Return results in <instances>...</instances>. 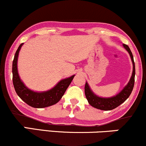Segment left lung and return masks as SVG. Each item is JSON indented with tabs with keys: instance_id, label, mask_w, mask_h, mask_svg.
Segmentation results:
<instances>
[{
	"instance_id": "left-lung-1",
	"label": "left lung",
	"mask_w": 146,
	"mask_h": 146,
	"mask_svg": "<svg viewBox=\"0 0 146 146\" xmlns=\"http://www.w3.org/2000/svg\"><path fill=\"white\" fill-rule=\"evenodd\" d=\"M123 46L126 51L128 52L133 63V72L132 76L130 78L127 85L125 86L123 90L119 93L116 94L115 96L109 98H103L97 96L94 93L93 91L90 88V85L86 81L85 86V96L89 104L96 109H100L103 111H110L115 109L118 106L120 105L123 102H125L128 97L131 95L132 91L133 90L135 84V66L134 59L132 54L131 49L126 44H123Z\"/></svg>"
}]
</instances>
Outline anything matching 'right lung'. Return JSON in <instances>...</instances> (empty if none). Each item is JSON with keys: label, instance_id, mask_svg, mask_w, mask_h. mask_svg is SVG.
I'll list each match as a JSON object with an SVG mask.
<instances>
[{"label": "right lung", "instance_id": "1", "mask_svg": "<svg viewBox=\"0 0 146 146\" xmlns=\"http://www.w3.org/2000/svg\"><path fill=\"white\" fill-rule=\"evenodd\" d=\"M24 43L19 46L15 52L12 65L13 84L16 94L25 103L34 108H44L57 103L65 94L75 75L64 78L58 82L54 87L45 92H35L28 88L21 80L18 70L19 52Z\"/></svg>", "mask_w": 146, "mask_h": 146}]
</instances>
